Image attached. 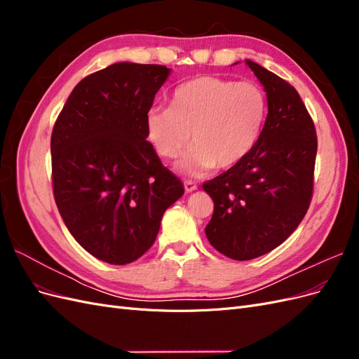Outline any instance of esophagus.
I'll return each mask as SVG.
<instances>
[{"label":"esophagus","mask_w":359,"mask_h":359,"mask_svg":"<svg viewBox=\"0 0 359 359\" xmlns=\"http://www.w3.org/2000/svg\"><path fill=\"white\" fill-rule=\"evenodd\" d=\"M184 190H186V193H191V191H194V190H198L196 182H193V181H184Z\"/></svg>","instance_id":"34e87169"}]
</instances>
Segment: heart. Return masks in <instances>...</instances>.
I'll return each mask as SVG.
<instances>
[{
	"label": "heart",
	"instance_id": "heart-1",
	"mask_svg": "<svg viewBox=\"0 0 359 359\" xmlns=\"http://www.w3.org/2000/svg\"><path fill=\"white\" fill-rule=\"evenodd\" d=\"M268 97L256 82L199 76L178 85L170 107L147 112V133L157 154L175 158L193 147L177 165L180 173L202 177L215 166L231 169L252 153L264 133Z\"/></svg>",
	"mask_w": 359,
	"mask_h": 359
}]
</instances>
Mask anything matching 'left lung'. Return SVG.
<instances>
[{"label":"left lung","instance_id":"obj_1","mask_svg":"<svg viewBox=\"0 0 359 359\" xmlns=\"http://www.w3.org/2000/svg\"><path fill=\"white\" fill-rule=\"evenodd\" d=\"M245 64L268 97L264 133L240 165L203 184L214 201L206 238L235 260L266 255L297 229L310 206L318 153L316 130L298 91L257 62Z\"/></svg>","mask_w":359,"mask_h":359}]
</instances>
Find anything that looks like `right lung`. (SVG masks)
<instances>
[{"instance_id": "right-lung-1", "label": "right lung", "mask_w": 359, "mask_h": 359, "mask_svg": "<svg viewBox=\"0 0 359 359\" xmlns=\"http://www.w3.org/2000/svg\"><path fill=\"white\" fill-rule=\"evenodd\" d=\"M170 74L115 62L69 95L50 137L53 196L69 232L103 262H135L154 244L182 182L147 137V112Z\"/></svg>"}]
</instances>
